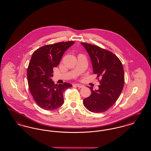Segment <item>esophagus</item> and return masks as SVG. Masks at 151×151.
Instances as JSON below:
<instances>
[{"label":"esophagus","mask_w":151,"mask_h":151,"mask_svg":"<svg viewBox=\"0 0 151 151\" xmlns=\"http://www.w3.org/2000/svg\"><path fill=\"white\" fill-rule=\"evenodd\" d=\"M76 86H78V88H83L84 86L83 85H81V84H75Z\"/></svg>","instance_id":"esophagus-1"}]
</instances>
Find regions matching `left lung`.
<instances>
[{
	"mask_svg": "<svg viewBox=\"0 0 151 151\" xmlns=\"http://www.w3.org/2000/svg\"><path fill=\"white\" fill-rule=\"evenodd\" d=\"M88 53L92 64L94 74L100 77L99 89L91 91L90 96L84 99L86 108L93 113H102L111 108L122 92L124 74L121 62L109 51L86 43H81Z\"/></svg>",
	"mask_w": 151,
	"mask_h": 151,
	"instance_id": "obj_1",
	"label": "left lung"
}]
</instances>
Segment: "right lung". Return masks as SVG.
Here are the masks:
<instances>
[{
  "label": "right lung",
  "mask_w": 151,
  "mask_h": 151,
  "mask_svg": "<svg viewBox=\"0 0 151 151\" xmlns=\"http://www.w3.org/2000/svg\"><path fill=\"white\" fill-rule=\"evenodd\" d=\"M74 43L68 41L47 45L32 54L27 70V78L30 93L40 108L52 110L63 104V93L72 86L68 83L55 84L51 77L53 68L57 67L65 51Z\"/></svg>",
  "instance_id": "add662e5"
}]
</instances>
